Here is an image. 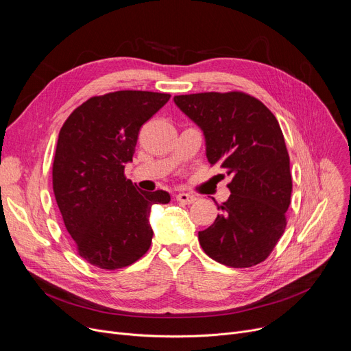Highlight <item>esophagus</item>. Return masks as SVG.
Instances as JSON below:
<instances>
[{
	"mask_svg": "<svg viewBox=\"0 0 351 351\" xmlns=\"http://www.w3.org/2000/svg\"><path fill=\"white\" fill-rule=\"evenodd\" d=\"M176 200L178 202H180V204H183V205H192L193 202L196 200V197L193 196V195H191V193H178L176 195Z\"/></svg>",
	"mask_w": 351,
	"mask_h": 351,
	"instance_id": "obj_1",
	"label": "esophagus"
}]
</instances>
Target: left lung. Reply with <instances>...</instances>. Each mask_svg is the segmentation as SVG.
Returning a JSON list of instances; mask_svg holds the SVG:
<instances>
[{"label": "left lung", "instance_id": "obj_1", "mask_svg": "<svg viewBox=\"0 0 351 351\" xmlns=\"http://www.w3.org/2000/svg\"><path fill=\"white\" fill-rule=\"evenodd\" d=\"M175 104L200 126L212 165L232 176L229 199L215 223L199 232L213 261L229 267L265 262L282 237L290 205V159L270 109L242 90L176 95Z\"/></svg>", "mask_w": 351, "mask_h": 351}]
</instances>
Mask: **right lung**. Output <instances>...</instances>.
Segmentation results:
<instances>
[{"instance_id": "add662e5", "label": "right lung", "mask_w": 351, "mask_h": 351, "mask_svg": "<svg viewBox=\"0 0 351 351\" xmlns=\"http://www.w3.org/2000/svg\"><path fill=\"white\" fill-rule=\"evenodd\" d=\"M169 94L117 90L92 97L64 122L52 163V189L64 225L88 263L117 270L149 250L154 204L165 191L143 192L126 179L141 126L169 101Z\"/></svg>"}]
</instances>
